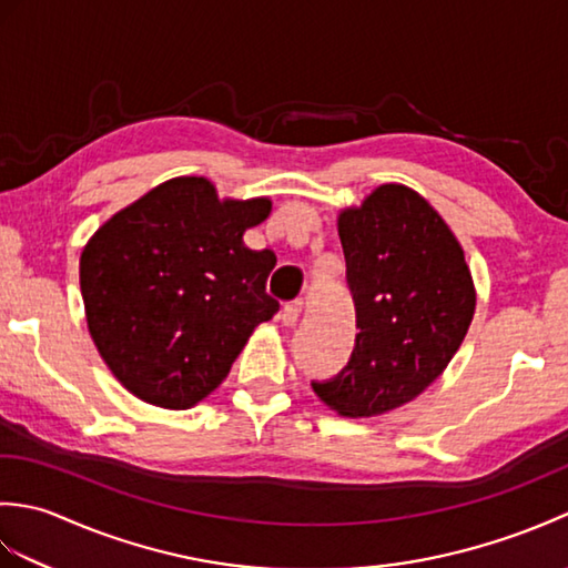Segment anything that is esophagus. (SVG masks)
I'll list each match as a JSON object with an SVG mask.
<instances>
[{
	"label": "esophagus",
	"instance_id": "esophagus-1",
	"mask_svg": "<svg viewBox=\"0 0 568 568\" xmlns=\"http://www.w3.org/2000/svg\"><path fill=\"white\" fill-rule=\"evenodd\" d=\"M300 312H303V300H293V303L283 305L281 322L285 324V327H293V324L300 320Z\"/></svg>",
	"mask_w": 568,
	"mask_h": 568
}]
</instances>
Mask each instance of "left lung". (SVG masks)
I'll return each mask as SVG.
<instances>
[{
  "label": "left lung",
  "instance_id": "8db88e82",
  "mask_svg": "<svg viewBox=\"0 0 568 568\" xmlns=\"http://www.w3.org/2000/svg\"><path fill=\"white\" fill-rule=\"evenodd\" d=\"M356 344L329 381H312L344 417L400 407L442 376L474 320L464 248L432 204L405 185H381L339 214Z\"/></svg>",
  "mask_w": 568,
  "mask_h": 568
}]
</instances>
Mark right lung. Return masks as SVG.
Wrapping results in <instances>:
<instances>
[{
  "mask_svg": "<svg viewBox=\"0 0 568 568\" xmlns=\"http://www.w3.org/2000/svg\"><path fill=\"white\" fill-rule=\"evenodd\" d=\"M271 200H220L204 178H173L116 212L80 256L88 327L116 381L143 403L197 405L220 385L261 322L271 248L244 232Z\"/></svg>",
  "mask_w": 568,
  "mask_h": 568,
  "instance_id": "1",
  "label": "right lung"
}]
</instances>
